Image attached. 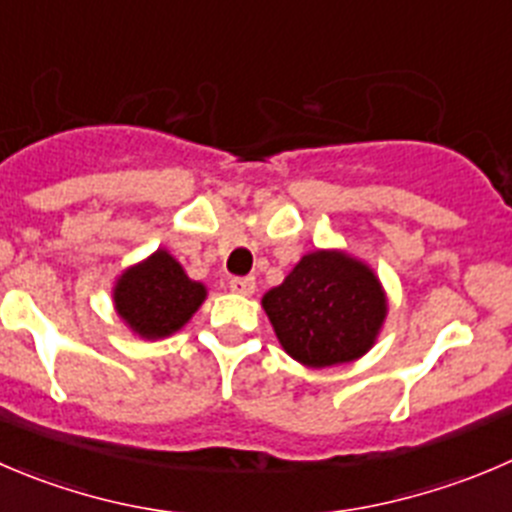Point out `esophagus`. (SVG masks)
<instances>
[{
  "instance_id": "34e87169",
  "label": "esophagus",
  "mask_w": 512,
  "mask_h": 512,
  "mask_svg": "<svg viewBox=\"0 0 512 512\" xmlns=\"http://www.w3.org/2000/svg\"><path fill=\"white\" fill-rule=\"evenodd\" d=\"M231 291L241 296H251L256 291V281L251 276H236V279H231Z\"/></svg>"
}]
</instances>
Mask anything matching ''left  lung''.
Wrapping results in <instances>:
<instances>
[{
    "label": "left lung",
    "instance_id": "8db88e82",
    "mask_svg": "<svg viewBox=\"0 0 512 512\" xmlns=\"http://www.w3.org/2000/svg\"><path fill=\"white\" fill-rule=\"evenodd\" d=\"M281 349L311 369L364 357L387 319V291L367 261L342 248L301 256L261 299Z\"/></svg>",
    "mask_w": 512,
    "mask_h": 512
}]
</instances>
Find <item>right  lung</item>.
I'll use <instances>...</instances> for the list:
<instances>
[{"label": "right lung", "mask_w": 512, "mask_h": 512, "mask_svg": "<svg viewBox=\"0 0 512 512\" xmlns=\"http://www.w3.org/2000/svg\"><path fill=\"white\" fill-rule=\"evenodd\" d=\"M208 289L193 281L173 253L158 248L115 279L113 304L123 324L140 339L180 332L206 301Z\"/></svg>", "instance_id": "add662e5"}]
</instances>
